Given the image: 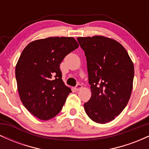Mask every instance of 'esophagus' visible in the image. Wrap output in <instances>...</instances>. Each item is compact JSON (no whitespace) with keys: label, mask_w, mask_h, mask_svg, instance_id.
Instances as JSON below:
<instances>
[{"label":"esophagus","mask_w":149,"mask_h":149,"mask_svg":"<svg viewBox=\"0 0 149 149\" xmlns=\"http://www.w3.org/2000/svg\"><path fill=\"white\" fill-rule=\"evenodd\" d=\"M83 88V86H82V85L80 84H77L76 85V87H75V89H76V91H78V90H80V89Z\"/></svg>","instance_id":"1"}]
</instances>
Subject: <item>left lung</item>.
<instances>
[{"label": "left lung", "instance_id": "8db88e82", "mask_svg": "<svg viewBox=\"0 0 149 149\" xmlns=\"http://www.w3.org/2000/svg\"><path fill=\"white\" fill-rule=\"evenodd\" d=\"M87 59L92 96L84 104L87 115L98 123L115 119L130 98L134 65L123 46L101 36L78 37Z\"/></svg>", "mask_w": 149, "mask_h": 149}]
</instances>
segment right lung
Listing matches in <instances>:
<instances>
[{
	"instance_id": "obj_1",
	"label": "right lung",
	"mask_w": 149,
	"mask_h": 149,
	"mask_svg": "<svg viewBox=\"0 0 149 149\" xmlns=\"http://www.w3.org/2000/svg\"><path fill=\"white\" fill-rule=\"evenodd\" d=\"M72 37H49L30 42L15 68L20 100L34 116L47 120L57 116L71 90L61 79L59 64L78 47Z\"/></svg>"
}]
</instances>
